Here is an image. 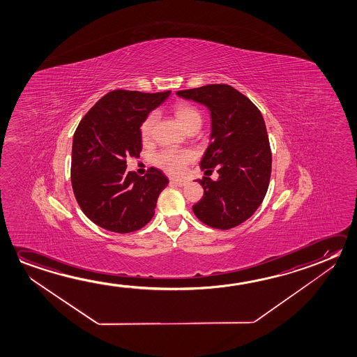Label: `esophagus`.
Segmentation results:
<instances>
[{"mask_svg":"<svg viewBox=\"0 0 357 357\" xmlns=\"http://www.w3.org/2000/svg\"><path fill=\"white\" fill-rule=\"evenodd\" d=\"M171 183H174L176 186L183 187L186 186L187 181L186 180H182V178H170Z\"/></svg>","mask_w":357,"mask_h":357,"instance_id":"34e87169","label":"esophagus"}]
</instances>
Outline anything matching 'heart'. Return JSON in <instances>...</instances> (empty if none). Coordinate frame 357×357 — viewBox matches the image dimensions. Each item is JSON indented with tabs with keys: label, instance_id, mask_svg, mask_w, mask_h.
I'll return each instance as SVG.
<instances>
[{
	"label": "heart",
	"instance_id": "1",
	"mask_svg": "<svg viewBox=\"0 0 357 357\" xmlns=\"http://www.w3.org/2000/svg\"><path fill=\"white\" fill-rule=\"evenodd\" d=\"M176 119L180 123L185 131L191 129H199L202 125V116L197 109L187 104L180 102L174 108ZM156 120V114L151 113L147 115L140 126L142 139H149L153 132V124ZM193 155L186 150H162L161 153L155 156V164L161 167L162 170L167 171L172 175H180L186 170L187 165L192 161Z\"/></svg>",
	"mask_w": 357,
	"mask_h": 357
}]
</instances>
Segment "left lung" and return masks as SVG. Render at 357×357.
<instances>
[{
	"label": "left lung",
	"instance_id": "left-lung-1",
	"mask_svg": "<svg viewBox=\"0 0 357 357\" xmlns=\"http://www.w3.org/2000/svg\"><path fill=\"white\" fill-rule=\"evenodd\" d=\"M211 113L210 145L199 162L198 180L204 197L193 204L199 221L229 229L247 221L266 197L272 172V153L261 112L247 96L227 84H210L176 91ZM218 167L213 182L206 175Z\"/></svg>",
	"mask_w": 357,
	"mask_h": 357
}]
</instances>
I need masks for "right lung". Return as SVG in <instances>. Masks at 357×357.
Segmentation results:
<instances>
[{
	"label": "right lung",
	"mask_w": 357,
	"mask_h": 357,
	"mask_svg": "<svg viewBox=\"0 0 357 357\" xmlns=\"http://www.w3.org/2000/svg\"><path fill=\"white\" fill-rule=\"evenodd\" d=\"M170 94L110 91L85 114L74 132V196L84 215L104 229L134 232L155 215L169 178L155 167L142 177L126 171V159L139 158L142 121Z\"/></svg>",
	"instance_id": "obj_1"
}]
</instances>
